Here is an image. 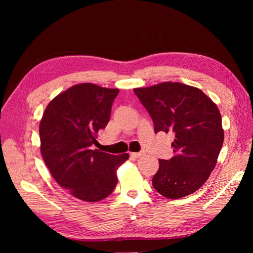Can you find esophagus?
I'll use <instances>...</instances> for the list:
<instances>
[{
  "instance_id": "esophagus-1",
  "label": "esophagus",
  "mask_w": 253,
  "mask_h": 253,
  "mask_svg": "<svg viewBox=\"0 0 253 253\" xmlns=\"http://www.w3.org/2000/svg\"><path fill=\"white\" fill-rule=\"evenodd\" d=\"M143 155V152H138V153H131V156L134 158H139L140 156Z\"/></svg>"
}]
</instances>
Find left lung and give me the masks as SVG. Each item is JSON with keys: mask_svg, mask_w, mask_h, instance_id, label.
I'll list each match as a JSON object with an SVG mask.
<instances>
[{"mask_svg": "<svg viewBox=\"0 0 253 253\" xmlns=\"http://www.w3.org/2000/svg\"><path fill=\"white\" fill-rule=\"evenodd\" d=\"M134 93L152 117L155 133L175 135V155L159 160L153 187L170 200L192 194L209 178L224 142L216 104L200 88L179 82L134 88Z\"/></svg>", "mask_w": 253, "mask_h": 253, "instance_id": "1", "label": "left lung"}]
</instances>
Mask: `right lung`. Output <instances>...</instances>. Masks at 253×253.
Listing matches in <instances>:
<instances>
[{"label": "right lung", "mask_w": 253, "mask_h": 253, "mask_svg": "<svg viewBox=\"0 0 253 253\" xmlns=\"http://www.w3.org/2000/svg\"><path fill=\"white\" fill-rule=\"evenodd\" d=\"M118 88L81 83L48 103L40 121L41 154L59 185L84 202L108 197L117 185L116 171L128 154L91 150L99 129L108 125Z\"/></svg>", "instance_id": "obj_1"}]
</instances>
